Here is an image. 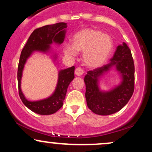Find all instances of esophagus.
<instances>
[{
    "instance_id": "34e87169",
    "label": "esophagus",
    "mask_w": 152,
    "mask_h": 152,
    "mask_svg": "<svg viewBox=\"0 0 152 152\" xmlns=\"http://www.w3.org/2000/svg\"><path fill=\"white\" fill-rule=\"evenodd\" d=\"M75 74L78 76H81L83 74V70L81 68H76L75 70Z\"/></svg>"
}]
</instances>
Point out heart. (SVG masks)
<instances>
[{
	"instance_id": "1",
	"label": "heart",
	"mask_w": 152,
	"mask_h": 152,
	"mask_svg": "<svg viewBox=\"0 0 152 152\" xmlns=\"http://www.w3.org/2000/svg\"><path fill=\"white\" fill-rule=\"evenodd\" d=\"M114 48V41L109 35L94 28H84L73 36V43L64 45V53L74 58L83 51L82 61L89 69H97L105 64Z\"/></svg>"
}]
</instances>
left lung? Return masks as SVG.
Instances as JSON below:
<instances>
[{
    "instance_id": "8db88e82",
    "label": "left lung",
    "mask_w": 152,
    "mask_h": 152,
    "mask_svg": "<svg viewBox=\"0 0 152 152\" xmlns=\"http://www.w3.org/2000/svg\"><path fill=\"white\" fill-rule=\"evenodd\" d=\"M114 68L121 81L109 91L100 89L99 81L104 75ZM87 106L94 114L106 116L120 111L128 103L134 90V64L131 50L124 42L116 48L110 62L89 71L84 77Z\"/></svg>"
}]
</instances>
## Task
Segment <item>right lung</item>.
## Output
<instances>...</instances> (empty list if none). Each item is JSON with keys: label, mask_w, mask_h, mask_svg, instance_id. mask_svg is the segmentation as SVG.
<instances>
[{"label": "right lung", "mask_w": 152, "mask_h": 152, "mask_svg": "<svg viewBox=\"0 0 152 152\" xmlns=\"http://www.w3.org/2000/svg\"><path fill=\"white\" fill-rule=\"evenodd\" d=\"M66 23H58L47 25L36 29L31 34L20 53L18 67V92L22 102L26 107L40 115H50L56 112L62 107L67 88L74 78L75 67L61 69L58 71V81L53 93L48 98L38 101H29L21 90V78L26 63L33 53L39 52L44 54L51 53L53 61L58 58L57 53L52 51L50 45H61L64 42L66 33Z\"/></svg>", "instance_id": "obj_1"}]
</instances>
